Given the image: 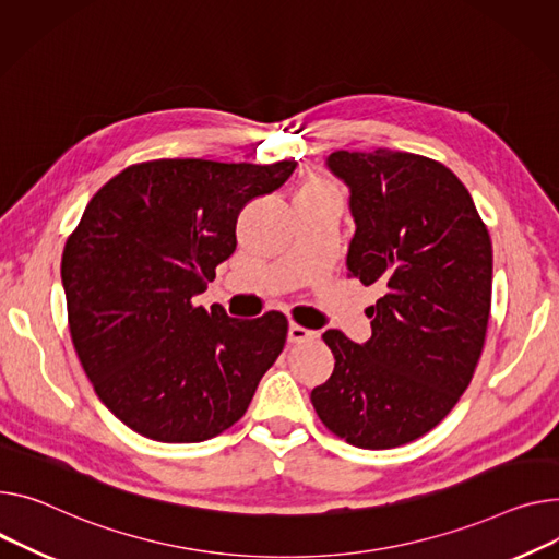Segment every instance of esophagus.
I'll return each instance as SVG.
<instances>
[{
  "label": "esophagus",
  "mask_w": 559,
  "mask_h": 559,
  "mask_svg": "<svg viewBox=\"0 0 559 559\" xmlns=\"http://www.w3.org/2000/svg\"><path fill=\"white\" fill-rule=\"evenodd\" d=\"M319 334L314 330H308L299 323H289V332H287V340L292 344H304V342H310V340H317Z\"/></svg>",
  "instance_id": "34e87169"
}]
</instances>
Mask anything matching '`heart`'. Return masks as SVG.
Masks as SVG:
<instances>
[{
	"label": "heart",
	"instance_id": "1",
	"mask_svg": "<svg viewBox=\"0 0 559 559\" xmlns=\"http://www.w3.org/2000/svg\"><path fill=\"white\" fill-rule=\"evenodd\" d=\"M328 191H334L330 181H325L323 177H312L299 193H328Z\"/></svg>",
	"mask_w": 559,
	"mask_h": 559
}]
</instances>
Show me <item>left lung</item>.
Segmentation results:
<instances>
[{
    "mask_svg": "<svg viewBox=\"0 0 559 559\" xmlns=\"http://www.w3.org/2000/svg\"><path fill=\"white\" fill-rule=\"evenodd\" d=\"M328 168L350 189L348 276L384 294L366 310V344L323 332L334 370L310 400L334 436L391 450L431 431L472 382L492 306V240L440 162L378 147L332 153Z\"/></svg>",
    "mask_w": 559,
    "mask_h": 559,
    "instance_id": "8db88e82",
    "label": "left lung"
}]
</instances>
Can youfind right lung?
<instances>
[{"instance_id": "right-lung-1", "label": "right lung", "mask_w": 559, "mask_h": 559, "mask_svg": "<svg viewBox=\"0 0 559 559\" xmlns=\"http://www.w3.org/2000/svg\"><path fill=\"white\" fill-rule=\"evenodd\" d=\"M294 168L155 159L90 200L60 265L71 344L100 402L132 431L202 442L245 416L285 346L287 319H231L193 296L234 253L242 206Z\"/></svg>"}]
</instances>
